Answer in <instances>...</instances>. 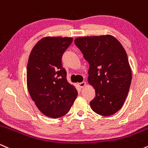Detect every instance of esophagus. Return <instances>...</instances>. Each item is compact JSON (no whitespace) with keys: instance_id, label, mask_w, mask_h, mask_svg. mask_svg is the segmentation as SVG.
Listing matches in <instances>:
<instances>
[{"instance_id":"34e87169","label":"esophagus","mask_w":148,"mask_h":148,"mask_svg":"<svg viewBox=\"0 0 148 148\" xmlns=\"http://www.w3.org/2000/svg\"><path fill=\"white\" fill-rule=\"evenodd\" d=\"M86 86V83L85 82V81H84V82L79 83V86L81 88H84Z\"/></svg>"}]
</instances>
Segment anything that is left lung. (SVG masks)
<instances>
[{
    "mask_svg": "<svg viewBox=\"0 0 148 148\" xmlns=\"http://www.w3.org/2000/svg\"><path fill=\"white\" fill-rule=\"evenodd\" d=\"M74 43L90 64L88 81L95 89L91 108L103 116L113 115L123 107L132 82L125 49L110 35L77 37Z\"/></svg>",
    "mask_w": 148,
    "mask_h": 148,
    "instance_id": "8db88e82",
    "label": "left lung"
}]
</instances>
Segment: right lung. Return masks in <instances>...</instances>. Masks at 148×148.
I'll return each instance as SVG.
<instances>
[{"instance_id": "obj_1", "label": "right lung", "mask_w": 148, "mask_h": 148, "mask_svg": "<svg viewBox=\"0 0 148 148\" xmlns=\"http://www.w3.org/2000/svg\"><path fill=\"white\" fill-rule=\"evenodd\" d=\"M72 37H46L33 49L27 66V86L33 101L46 116L58 118L69 111L78 95L62 67V54Z\"/></svg>"}]
</instances>
